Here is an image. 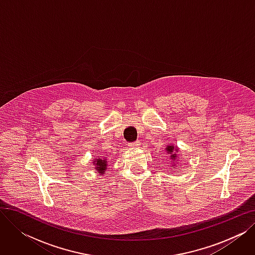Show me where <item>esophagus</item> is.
Wrapping results in <instances>:
<instances>
[{
	"label": "esophagus",
	"mask_w": 255,
	"mask_h": 255,
	"mask_svg": "<svg viewBox=\"0 0 255 255\" xmlns=\"http://www.w3.org/2000/svg\"><path fill=\"white\" fill-rule=\"evenodd\" d=\"M140 144L139 141H135V142H131V143H128L129 148H136V146H138Z\"/></svg>",
	"instance_id": "esophagus-1"
}]
</instances>
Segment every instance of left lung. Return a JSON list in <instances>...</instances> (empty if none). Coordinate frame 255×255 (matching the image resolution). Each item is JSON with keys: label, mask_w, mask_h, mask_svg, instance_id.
Masks as SVG:
<instances>
[{"label": "left lung", "mask_w": 255, "mask_h": 255, "mask_svg": "<svg viewBox=\"0 0 255 255\" xmlns=\"http://www.w3.org/2000/svg\"><path fill=\"white\" fill-rule=\"evenodd\" d=\"M165 151H166L167 154H169V159H170L169 163L171 164V167H176L177 166V162L179 161V159H180V157L178 155L179 148H178L177 145H175V144L169 143V144H166Z\"/></svg>", "instance_id": "left-lung-1"}]
</instances>
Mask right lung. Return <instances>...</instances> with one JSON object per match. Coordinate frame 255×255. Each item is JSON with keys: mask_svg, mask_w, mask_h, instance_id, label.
Segmentation results:
<instances>
[{"mask_svg": "<svg viewBox=\"0 0 255 255\" xmlns=\"http://www.w3.org/2000/svg\"><path fill=\"white\" fill-rule=\"evenodd\" d=\"M107 164H109V161H107V159L105 157L98 156L96 158H94L93 160L94 167H95V169L97 170V173H99L101 176L106 172Z\"/></svg>", "mask_w": 255, "mask_h": 255, "instance_id": "right-lung-1", "label": "right lung"}]
</instances>
